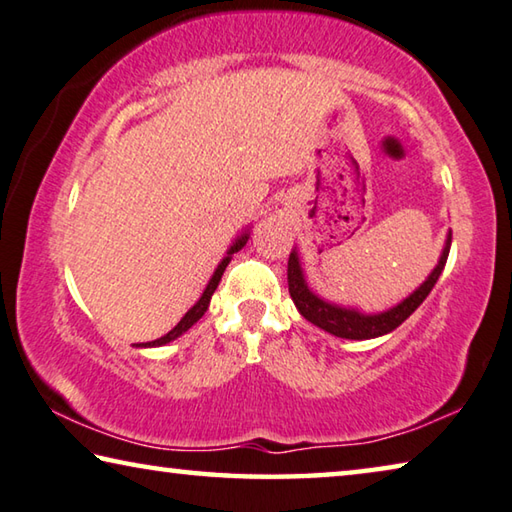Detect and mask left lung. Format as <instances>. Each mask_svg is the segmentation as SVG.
Masks as SVG:
<instances>
[{
	"label": "left lung",
	"instance_id": "left-lung-1",
	"mask_svg": "<svg viewBox=\"0 0 512 512\" xmlns=\"http://www.w3.org/2000/svg\"><path fill=\"white\" fill-rule=\"evenodd\" d=\"M449 247H451V231L445 240V249H442L438 265H435L433 272L426 276V281L422 283V286L417 288L413 295H408L404 301H399L397 306H392L383 313H360L358 308L338 306L322 297H317L315 292L308 288L304 270H301V263L297 256V249H292L290 258H288L290 297H292V301H295L297 311L304 315L308 322L320 326V329H324L326 333L338 335V338H347V340L379 338V335L395 331L401 322H406L408 317L417 311V306H420L422 301L429 297V292L433 290L435 281L440 279L442 270H445Z\"/></svg>",
	"mask_w": 512,
	"mask_h": 512
}]
</instances>
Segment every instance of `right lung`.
<instances>
[{
	"label": "right lung",
	"mask_w": 512,
	"mask_h": 512,
	"mask_svg": "<svg viewBox=\"0 0 512 512\" xmlns=\"http://www.w3.org/2000/svg\"><path fill=\"white\" fill-rule=\"evenodd\" d=\"M247 240H249V231L240 233V236L236 238V242H233V245L229 247V251H226V256L222 258V263L217 265V270L213 272L211 281H208V286H206V290H204V295H201L197 304L192 306L190 311L181 317V322H179L177 326H174L172 331H167V333H165V335H161V338H158V340L142 342V345H138V347H161V345H167V342L177 340L179 335L186 333L192 324L199 322V320H201V315H204V313L208 311V304H211L213 292H215V288H217V286H220V279H222V274H224V270H226V265H229V261H231V256L236 254V251H240L242 247H245V245H247Z\"/></svg>",
	"instance_id": "1"
}]
</instances>
